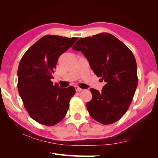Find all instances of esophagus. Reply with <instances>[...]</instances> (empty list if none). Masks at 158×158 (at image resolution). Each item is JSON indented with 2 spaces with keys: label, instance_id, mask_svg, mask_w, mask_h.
<instances>
[{
  "label": "esophagus",
  "instance_id": "34e87169",
  "mask_svg": "<svg viewBox=\"0 0 158 158\" xmlns=\"http://www.w3.org/2000/svg\"><path fill=\"white\" fill-rule=\"evenodd\" d=\"M75 88L77 92H80V91H81V90H82V89L80 88L79 87H78V86H75Z\"/></svg>",
  "mask_w": 158,
  "mask_h": 158
}]
</instances>
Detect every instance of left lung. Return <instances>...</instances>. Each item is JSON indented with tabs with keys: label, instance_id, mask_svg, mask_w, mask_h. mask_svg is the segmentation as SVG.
I'll list each match as a JSON object with an SVG mask.
<instances>
[{
	"label": "left lung",
	"instance_id": "obj_1",
	"mask_svg": "<svg viewBox=\"0 0 158 158\" xmlns=\"http://www.w3.org/2000/svg\"><path fill=\"white\" fill-rule=\"evenodd\" d=\"M73 49L81 52L97 77L105 81L101 92L91 88L88 112L102 124H111L128 109L138 85L135 56L115 36L106 32L81 38Z\"/></svg>",
	"mask_w": 158,
	"mask_h": 158
}]
</instances>
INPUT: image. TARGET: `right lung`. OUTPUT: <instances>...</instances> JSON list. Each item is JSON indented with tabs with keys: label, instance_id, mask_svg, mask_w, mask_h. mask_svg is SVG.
<instances>
[{
	"label": "right lung",
	"instance_id": "obj_1",
	"mask_svg": "<svg viewBox=\"0 0 158 158\" xmlns=\"http://www.w3.org/2000/svg\"><path fill=\"white\" fill-rule=\"evenodd\" d=\"M77 37L45 35L23 54L18 70V89L25 109L34 120L52 126L65 117L70 98L75 95L73 86L60 88L53 85L58 59L71 48Z\"/></svg>",
	"mask_w": 158,
	"mask_h": 158
}]
</instances>
